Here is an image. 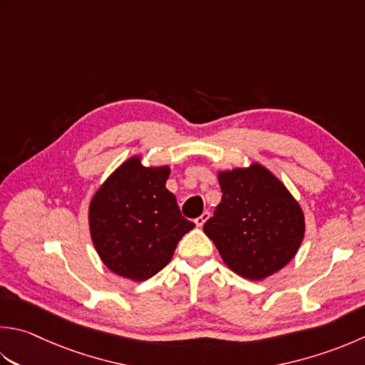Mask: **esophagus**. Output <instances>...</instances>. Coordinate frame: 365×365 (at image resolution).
<instances>
[{"instance_id": "esophagus-1", "label": "esophagus", "mask_w": 365, "mask_h": 365, "mask_svg": "<svg viewBox=\"0 0 365 365\" xmlns=\"http://www.w3.org/2000/svg\"><path fill=\"white\" fill-rule=\"evenodd\" d=\"M209 218H210V213H209V212H204L201 217H197V218L195 220V223H196V226L201 227V226H204V223H205V221L209 220Z\"/></svg>"}]
</instances>
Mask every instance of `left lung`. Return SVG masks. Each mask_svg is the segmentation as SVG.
I'll return each instance as SVG.
<instances>
[{
  "instance_id": "1",
  "label": "left lung",
  "mask_w": 365,
  "mask_h": 365,
  "mask_svg": "<svg viewBox=\"0 0 365 365\" xmlns=\"http://www.w3.org/2000/svg\"><path fill=\"white\" fill-rule=\"evenodd\" d=\"M221 201L207 234L232 272L262 280L283 269L302 244L305 220L287 187L258 163L218 174Z\"/></svg>"
}]
</instances>
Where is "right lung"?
I'll return each mask as SVG.
<instances>
[{"mask_svg":"<svg viewBox=\"0 0 365 365\" xmlns=\"http://www.w3.org/2000/svg\"><path fill=\"white\" fill-rule=\"evenodd\" d=\"M168 166L145 168L131 156L95 192L88 223L93 245L106 267L133 282L158 274L195 223L182 217L166 188Z\"/></svg>","mask_w":365,"mask_h":365,"instance_id":"right-lung-1","label":"right lung"}]
</instances>
